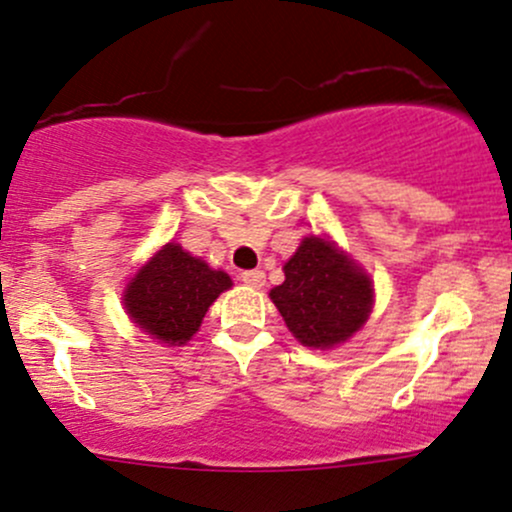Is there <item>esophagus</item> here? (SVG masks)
Wrapping results in <instances>:
<instances>
[{
    "mask_svg": "<svg viewBox=\"0 0 512 512\" xmlns=\"http://www.w3.org/2000/svg\"><path fill=\"white\" fill-rule=\"evenodd\" d=\"M240 279L247 284V287H252V289H262V287H265V272H262V270L242 272Z\"/></svg>",
    "mask_w": 512,
    "mask_h": 512,
    "instance_id": "34e87169",
    "label": "esophagus"
}]
</instances>
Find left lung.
<instances>
[{"label": "left lung", "mask_w": 512, "mask_h": 512, "mask_svg": "<svg viewBox=\"0 0 512 512\" xmlns=\"http://www.w3.org/2000/svg\"><path fill=\"white\" fill-rule=\"evenodd\" d=\"M373 282L333 240L306 235L284 262L270 299L301 346L333 348L363 328L373 311Z\"/></svg>", "instance_id": "obj_1"}]
</instances>
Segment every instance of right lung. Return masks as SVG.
<instances>
[{"instance_id":"1","label":"right lung","mask_w":512,"mask_h":512,"mask_svg":"<svg viewBox=\"0 0 512 512\" xmlns=\"http://www.w3.org/2000/svg\"><path fill=\"white\" fill-rule=\"evenodd\" d=\"M233 279L193 257L179 242H166L139 267L122 294L129 319L166 346H184L201 326L208 306Z\"/></svg>"}]
</instances>
